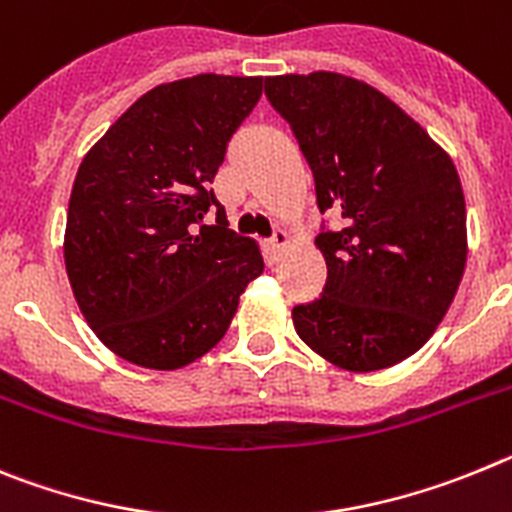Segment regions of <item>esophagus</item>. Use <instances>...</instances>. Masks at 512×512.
<instances>
[{
  "label": "esophagus",
  "mask_w": 512,
  "mask_h": 512,
  "mask_svg": "<svg viewBox=\"0 0 512 512\" xmlns=\"http://www.w3.org/2000/svg\"><path fill=\"white\" fill-rule=\"evenodd\" d=\"M270 242H273L275 250H285V247L290 245V237H288V232H285V229H275V234L270 237Z\"/></svg>",
  "instance_id": "1"
}]
</instances>
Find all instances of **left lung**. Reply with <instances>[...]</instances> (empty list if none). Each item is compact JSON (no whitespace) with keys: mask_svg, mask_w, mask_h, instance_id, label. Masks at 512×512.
I'll return each instance as SVG.
<instances>
[{"mask_svg":"<svg viewBox=\"0 0 512 512\" xmlns=\"http://www.w3.org/2000/svg\"><path fill=\"white\" fill-rule=\"evenodd\" d=\"M267 101L290 124L316 204L344 227L321 229V298L293 308L298 336L331 365L375 372L428 342L467 262L459 173L421 124L342 73L270 76Z\"/></svg>","mask_w":512,"mask_h":512,"instance_id":"obj_1","label":"left lung"}]
</instances>
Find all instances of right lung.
Returning a JSON list of instances; mask_svg holds the SVG:
<instances>
[{
	"label": "right lung",
	"mask_w": 512,
	"mask_h": 512,
	"mask_svg": "<svg viewBox=\"0 0 512 512\" xmlns=\"http://www.w3.org/2000/svg\"><path fill=\"white\" fill-rule=\"evenodd\" d=\"M260 94L262 76L201 73L155 86L78 168L66 273L94 334L132 365L178 370L204 357L265 267L211 188Z\"/></svg>",
	"instance_id": "obj_1"
}]
</instances>
